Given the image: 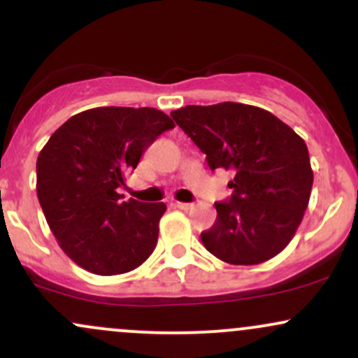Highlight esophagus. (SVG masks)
<instances>
[{"mask_svg":"<svg viewBox=\"0 0 358 358\" xmlns=\"http://www.w3.org/2000/svg\"><path fill=\"white\" fill-rule=\"evenodd\" d=\"M174 206L179 210H189L193 208V203H184V201H174Z\"/></svg>","mask_w":358,"mask_h":358,"instance_id":"obj_1","label":"esophagus"}]
</instances>
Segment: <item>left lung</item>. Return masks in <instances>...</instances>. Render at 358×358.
Wrapping results in <instances>:
<instances>
[{
    "mask_svg": "<svg viewBox=\"0 0 358 358\" xmlns=\"http://www.w3.org/2000/svg\"><path fill=\"white\" fill-rule=\"evenodd\" d=\"M211 171H232V196L215 203L201 242L229 264H259L287 248L309 205L313 169L306 141L268 110L237 102L171 113Z\"/></svg>",
    "mask_w": 358,
    "mask_h": 358,
    "instance_id": "left-lung-1",
    "label": "left lung"
}]
</instances>
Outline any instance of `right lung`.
Segmentation results:
<instances>
[{"label":"right lung","mask_w":358,"mask_h":358,"mask_svg":"<svg viewBox=\"0 0 358 358\" xmlns=\"http://www.w3.org/2000/svg\"><path fill=\"white\" fill-rule=\"evenodd\" d=\"M174 128L153 107H95L68 119L37 157V198L64 255L95 275L143 264L164 203L122 201L117 187L157 136Z\"/></svg>","instance_id":"1"}]
</instances>
